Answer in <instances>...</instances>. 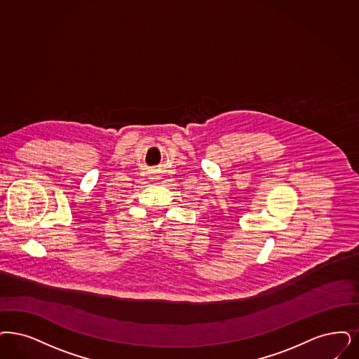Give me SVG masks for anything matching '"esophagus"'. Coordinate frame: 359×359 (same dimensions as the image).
Listing matches in <instances>:
<instances>
[{
	"mask_svg": "<svg viewBox=\"0 0 359 359\" xmlns=\"http://www.w3.org/2000/svg\"><path fill=\"white\" fill-rule=\"evenodd\" d=\"M161 178L160 175H154V177H151V180H158Z\"/></svg>",
	"mask_w": 359,
	"mask_h": 359,
	"instance_id": "34e87169",
	"label": "esophagus"
}]
</instances>
